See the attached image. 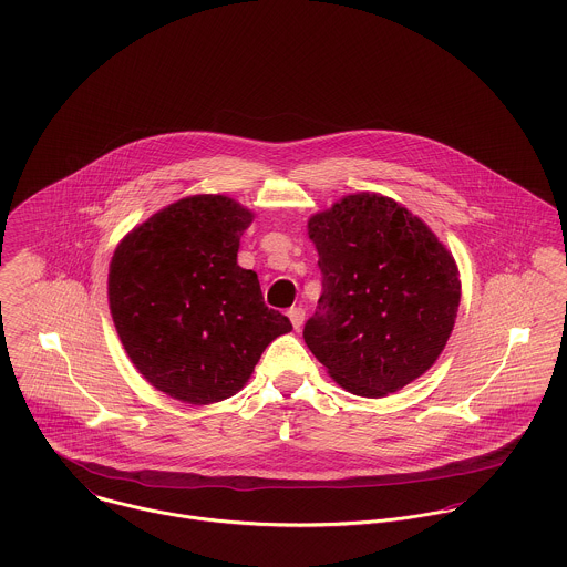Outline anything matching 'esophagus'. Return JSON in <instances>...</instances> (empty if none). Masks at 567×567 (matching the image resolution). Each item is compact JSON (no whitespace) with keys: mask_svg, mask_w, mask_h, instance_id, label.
<instances>
[{"mask_svg":"<svg viewBox=\"0 0 567 567\" xmlns=\"http://www.w3.org/2000/svg\"><path fill=\"white\" fill-rule=\"evenodd\" d=\"M288 317H290V321L295 324V329H301V324L306 321V310H303L301 306L290 308V310H288Z\"/></svg>","mask_w":567,"mask_h":567,"instance_id":"34e87169","label":"esophagus"}]
</instances>
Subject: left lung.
I'll return each instance as SVG.
<instances>
[{"mask_svg": "<svg viewBox=\"0 0 567 567\" xmlns=\"http://www.w3.org/2000/svg\"><path fill=\"white\" fill-rule=\"evenodd\" d=\"M323 295L303 338L351 395L386 398L421 378L456 323L461 272L398 200L358 192L310 216Z\"/></svg>", "mask_w": 567, "mask_h": 567, "instance_id": "obj_1", "label": "left lung"}]
</instances>
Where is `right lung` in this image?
<instances>
[{
    "instance_id": "obj_1",
    "label": "right lung",
    "mask_w": 567,
    "mask_h": 567,
    "mask_svg": "<svg viewBox=\"0 0 567 567\" xmlns=\"http://www.w3.org/2000/svg\"><path fill=\"white\" fill-rule=\"evenodd\" d=\"M252 212L225 194L185 196L117 244L109 308L135 369L183 404L223 402L292 323L266 308L257 272L238 266Z\"/></svg>"
}]
</instances>
